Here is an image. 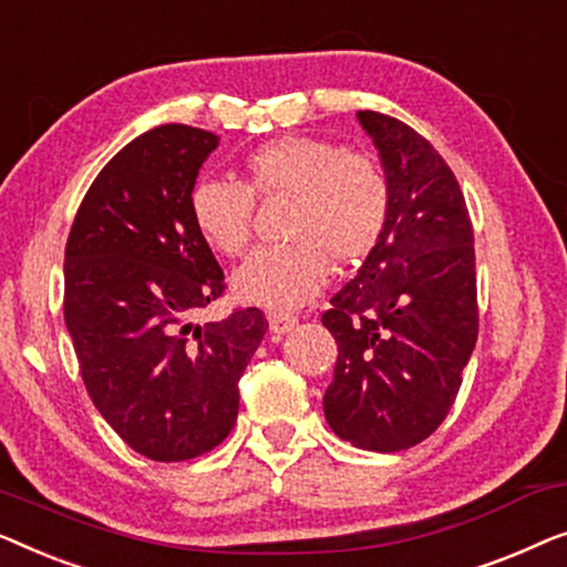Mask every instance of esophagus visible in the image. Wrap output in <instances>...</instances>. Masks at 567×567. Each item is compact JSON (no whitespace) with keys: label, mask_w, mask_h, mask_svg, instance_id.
<instances>
[{"label":"esophagus","mask_w":567,"mask_h":567,"mask_svg":"<svg viewBox=\"0 0 567 567\" xmlns=\"http://www.w3.org/2000/svg\"><path fill=\"white\" fill-rule=\"evenodd\" d=\"M267 318H269V331L277 333V337H282V333L292 331L295 323H298V316L282 313V310H272V313H269Z\"/></svg>","instance_id":"34e87169"}]
</instances>
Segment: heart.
<instances>
[{
  "mask_svg": "<svg viewBox=\"0 0 567 567\" xmlns=\"http://www.w3.org/2000/svg\"><path fill=\"white\" fill-rule=\"evenodd\" d=\"M257 200H290L287 246L259 249L234 272V290L257 306L290 310L316 298L329 259L357 267L378 249L390 220V179L372 156L333 141L285 135L244 158V182L205 179L189 193V220L213 251L249 249Z\"/></svg>",
  "mask_w": 567,
  "mask_h": 567,
  "instance_id": "b5f03b06",
  "label": "heart"
}]
</instances>
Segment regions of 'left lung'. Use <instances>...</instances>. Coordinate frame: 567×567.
Wrapping results in <instances>:
<instances>
[{
	"label": "left lung",
	"instance_id": "8db88e82",
	"mask_svg": "<svg viewBox=\"0 0 567 567\" xmlns=\"http://www.w3.org/2000/svg\"><path fill=\"white\" fill-rule=\"evenodd\" d=\"M390 179V220L321 323L337 339L323 413L360 450L401 452L440 429L477 341L473 223L457 177L398 117L357 113Z\"/></svg>",
	"mask_w": 567,
	"mask_h": 567
}]
</instances>
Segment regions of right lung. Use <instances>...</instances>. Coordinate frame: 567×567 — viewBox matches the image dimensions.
<instances>
[{
  "instance_id": "1",
  "label": "right lung",
  "mask_w": 567,
  "mask_h": 567,
  "mask_svg": "<svg viewBox=\"0 0 567 567\" xmlns=\"http://www.w3.org/2000/svg\"><path fill=\"white\" fill-rule=\"evenodd\" d=\"M218 135L169 123L102 166L63 259V318L94 409L143 457L182 462L218 446L238 380L269 329L259 308L195 326L226 292L189 220V193Z\"/></svg>"
}]
</instances>
